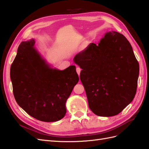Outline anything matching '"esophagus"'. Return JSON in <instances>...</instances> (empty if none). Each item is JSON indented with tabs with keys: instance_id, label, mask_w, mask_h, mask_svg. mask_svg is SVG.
Instances as JSON below:
<instances>
[{
	"instance_id": "esophagus-1",
	"label": "esophagus",
	"mask_w": 149,
	"mask_h": 149,
	"mask_svg": "<svg viewBox=\"0 0 149 149\" xmlns=\"http://www.w3.org/2000/svg\"><path fill=\"white\" fill-rule=\"evenodd\" d=\"M81 71V69L79 67H77V68H76V72H77V73L78 74V75H79Z\"/></svg>"
}]
</instances>
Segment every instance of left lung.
<instances>
[{"mask_svg":"<svg viewBox=\"0 0 149 149\" xmlns=\"http://www.w3.org/2000/svg\"><path fill=\"white\" fill-rule=\"evenodd\" d=\"M74 61L82 69L79 78L96 115H118L134 100L139 65L123 34L106 33L98 45L90 43L78 53Z\"/></svg>","mask_w":149,"mask_h":149,"instance_id":"obj_1","label":"left lung"}]
</instances>
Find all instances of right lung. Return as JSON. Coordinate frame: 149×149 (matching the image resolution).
<instances>
[{
    "instance_id": "right-lung-1",
    "label": "right lung",
    "mask_w": 149,
    "mask_h": 149,
    "mask_svg": "<svg viewBox=\"0 0 149 149\" xmlns=\"http://www.w3.org/2000/svg\"><path fill=\"white\" fill-rule=\"evenodd\" d=\"M35 41L22 42L10 67L15 101L26 113L43 122L61 119L65 103L79 81L76 66L51 68L34 48Z\"/></svg>"
}]
</instances>
